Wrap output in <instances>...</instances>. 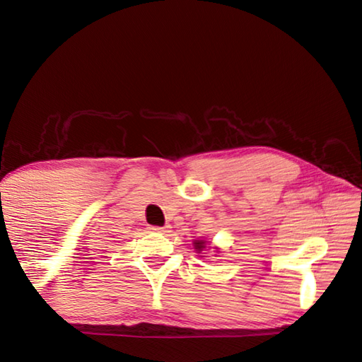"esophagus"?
I'll use <instances>...</instances> for the list:
<instances>
[{"instance_id":"1","label":"esophagus","mask_w":362,"mask_h":362,"mask_svg":"<svg viewBox=\"0 0 362 362\" xmlns=\"http://www.w3.org/2000/svg\"><path fill=\"white\" fill-rule=\"evenodd\" d=\"M151 231H155V233H161V235H164V233H168L169 230H168V226H151L150 228Z\"/></svg>"}]
</instances>
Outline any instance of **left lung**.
Returning <instances> with one entry per match:
<instances>
[{
  "label": "left lung",
  "mask_w": 362,
  "mask_h": 362,
  "mask_svg": "<svg viewBox=\"0 0 362 362\" xmlns=\"http://www.w3.org/2000/svg\"><path fill=\"white\" fill-rule=\"evenodd\" d=\"M207 244H209V241H206V240H194V241H193V247H194L196 252L201 254V252H203V250L206 249ZM214 249L218 250V247H214Z\"/></svg>",
  "instance_id": "obj_1"
}]
</instances>
